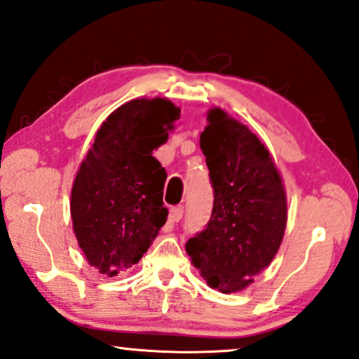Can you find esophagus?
Segmentation results:
<instances>
[{"mask_svg": "<svg viewBox=\"0 0 359 359\" xmlns=\"http://www.w3.org/2000/svg\"><path fill=\"white\" fill-rule=\"evenodd\" d=\"M170 221L174 222H179L182 217H184V206H174L172 210H170V214H169Z\"/></svg>", "mask_w": 359, "mask_h": 359, "instance_id": "obj_1", "label": "esophagus"}]
</instances>
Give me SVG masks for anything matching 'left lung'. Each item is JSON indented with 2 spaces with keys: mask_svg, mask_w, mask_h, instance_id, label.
<instances>
[{
  "mask_svg": "<svg viewBox=\"0 0 359 359\" xmlns=\"http://www.w3.org/2000/svg\"><path fill=\"white\" fill-rule=\"evenodd\" d=\"M200 137L214 194L208 224L185 250L212 288L243 290L271 264L287 224L280 175L247 126L211 109Z\"/></svg>",
  "mask_w": 359,
  "mask_h": 359,
  "instance_id": "obj_1",
  "label": "left lung"
}]
</instances>
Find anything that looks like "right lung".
Instances as JSON below:
<instances>
[{
    "mask_svg": "<svg viewBox=\"0 0 359 359\" xmlns=\"http://www.w3.org/2000/svg\"><path fill=\"white\" fill-rule=\"evenodd\" d=\"M180 109L168 100H132L101 124L72 187L74 232L88 263L117 276L137 264L168 221V174L153 149Z\"/></svg>",
    "mask_w": 359,
    "mask_h": 359,
    "instance_id": "add662e5",
    "label": "right lung"
}]
</instances>
